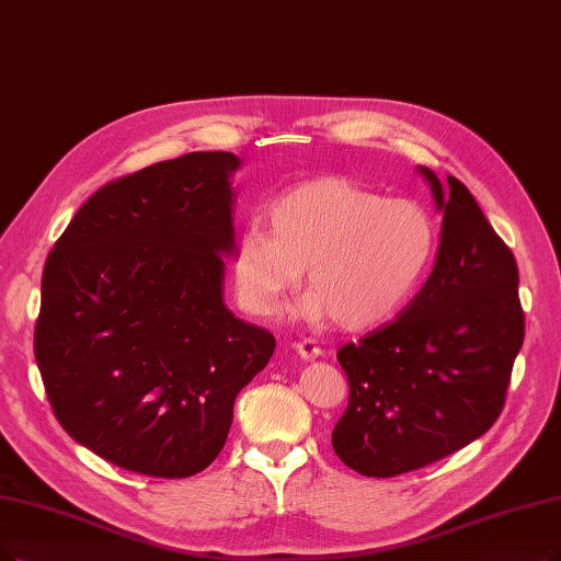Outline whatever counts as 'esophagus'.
I'll return each mask as SVG.
<instances>
[{"instance_id": "1", "label": "esophagus", "mask_w": 561, "mask_h": 561, "mask_svg": "<svg viewBox=\"0 0 561 561\" xmlns=\"http://www.w3.org/2000/svg\"><path fill=\"white\" fill-rule=\"evenodd\" d=\"M295 350H297V354L301 356V358H318L320 354H322V350H320V345L312 341V339H301V341H297L295 343Z\"/></svg>"}]
</instances>
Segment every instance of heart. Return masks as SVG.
Here are the masks:
<instances>
[{"mask_svg":"<svg viewBox=\"0 0 561 561\" xmlns=\"http://www.w3.org/2000/svg\"><path fill=\"white\" fill-rule=\"evenodd\" d=\"M272 230L245 226L232 272L241 304L257 316L278 310L299 285L308 320L333 318L345 329L389 320L428 276L439 249L435 216L414 199H387L347 179H316L280 195Z\"/></svg>","mask_w":561,"mask_h":561,"instance_id":"obj_1","label":"heart"}]
</instances>
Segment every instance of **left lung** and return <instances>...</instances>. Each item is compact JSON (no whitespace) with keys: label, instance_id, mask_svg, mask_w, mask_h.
<instances>
[{"label":"left lung","instance_id":"1","mask_svg":"<svg viewBox=\"0 0 561 561\" xmlns=\"http://www.w3.org/2000/svg\"><path fill=\"white\" fill-rule=\"evenodd\" d=\"M444 211L433 274L391 322L335 356L350 400L331 433L354 472L389 479L481 437L504 410L525 341L518 264L456 176L421 168Z\"/></svg>","mask_w":561,"mask_h":561}]
</instances>
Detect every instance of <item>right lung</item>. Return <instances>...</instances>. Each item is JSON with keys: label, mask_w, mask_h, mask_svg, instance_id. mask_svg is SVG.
I'll return each instance as SVG.
<instances>
[{"label": "right lung", "mask_w": 561, "mask_h": 561, "mask_svg": "<svg viewBox=\"0 0 561 561\" xmlns=\"http://www.w3.org/2000/svg\"><path fill=\"white\" fill-rule=\"evenodd\" d=\"M239 159L191 151L112 179L41 278L34 354L61 428L103 460L186 479L226 446L276 339L222 304Z\"/></svg>", "instance_id": "obj_1"}]
</instances>
